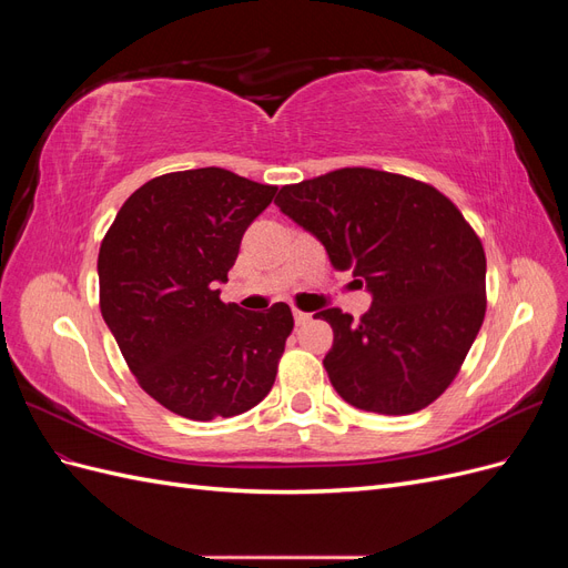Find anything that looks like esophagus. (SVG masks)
<instances>
[{
	"label": "esophagus",
	"mask_w": 568,
	"mask_h": 568,
	"mask_svg": "<svg viewBox=\"0 0 568 568\" xmlns=\"http://www.w3.org/2000/svg\"><path fill=\"white\" fill-rule=\"evenodd\" d=\"M311 313H303V311H298V307H294V320H296V324L301 326V324H305V322H311Z\"/></svg>",
	"instance_id": "obj_1"
}]
</instances>
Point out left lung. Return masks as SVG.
<instances>
[{"mask_svg": "<svg viewBox=\"0 0 568 568\" xmlns=\"http://www.w3.org/2000/svg\"><path fill=\"white\" fill-rule=\"evenodd\" d=\"M280 211L317 236L336 270H353L372 307H338L324 369L343 400L412 415L453 384L486 315V253L457 205L432 184L341 168L280 189Z\"/></svg>", "mask_w": 568, "mask_h": 568, "instance_id": "obj_1", "label": "left lung"}]
</instances>
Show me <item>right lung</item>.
<instances>
[{
    "label": "right lung",
    "instance_id": "add662e5",
    "mask_svg": "<svg viewBox=\"0 0 568 568\" xmlns=\"http://www.w3.org/2000/svg\"><path fill=\"white\" fill-rule=\"evenodd\" d=\"M274 194L225 168L168 173L136 189L101 242V315L140 386L180 417L242 415L277 376L291 307L246 313L217 288Z\"/></svg>",
    "mask_w": 568,
    "mask_h": 568
}]
</instances>
